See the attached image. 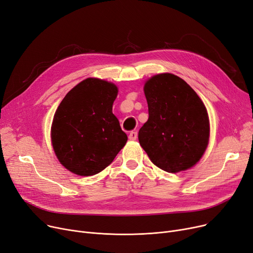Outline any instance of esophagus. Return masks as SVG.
<instances>
[{"label":"esophagus","instance_id":"obj_1","mask_svg":"<svg viewBox=\"0 0 253 253\" xmlns=\"http://www.w3.org/2000/svg\"><path fill=\"white\" fill-rule=\"evenodd\" d=\"M128 137H129L130 140H135L137 138V132L136 131H131Z\"/></svg>","mask_w":253,"mask_h":253}]
</instances>
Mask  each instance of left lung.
<instances>
[{
  "label": "left lung",
  "instance_id": "1",
  "mask_svg": "<svg viewBox=\"0 0 253 253\" xmlns=\"http://www.w3.org/2000/svg\"><path fill=\"white\" fill-rule=\"evenodd\" d=\"M143 92L149 119L138 132L141 148L169 173L191 169L209 143V117L202 99L184 80L170 73L148 79Z\"/></svg>",
  "mask_w": 253,
  "mask_h": 253
}]
</instances>
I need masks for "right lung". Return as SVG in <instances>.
Listing matches in <instances>:
<instances>
[{
  "instance_id": "add662e5",
  "label": "right lung",
  "mask_w": 253,
  "mask_h": 253,
  "mask_svg": "<svg viewBox=\"0 0 253 253\" xmlns=\"http://www.w3.org/2000/svg\"><path fill=\"white\" fill-rule=\"evenodd\" d=\"M118 87L87 78L68 92L53 117L51 143L60 164L80 176L108 167L127 142L113 114Z\"/></svg>"
}]
</instances>
